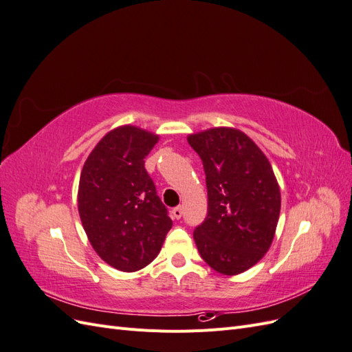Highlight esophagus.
Returning a JSON list of instances; mask_svg holds the SVG:
<instances>
[{"mask_svg": "<svg viewBox=\"0 0 352 352\" xmlns=\"http://www.w3.org/2000/svg\"><path fill=\"white\" fill-rule=\"evenodd\" d=\"M172 216H173V219L179 220L180 217H182V208H180V207H175V208L172 210Z\"/></svg>", "mask_w": 352, "mask_h": 352, "instance_id": "esophagus-1", "label": "esophagus"}]
</instances>
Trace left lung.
I'll use <instances>...</instances> for the list:
<instances>
[{"label":"left lung","instance_id":"left-lung-1","mask_svg":"<svg viewBox=\"0 0 352 352\" xmlns=\"http://www.w3.org/2000/svg\"><path fill=\"white\" fill-rule=\"evenodd\" d=\"M206 172L208 211L194 230L211 269L239 274L269 251L280 212V189L272 164L251 138L232 127L188 136Z\"/></svg>","mask_w":352,"mask_h":352}]
</instances>
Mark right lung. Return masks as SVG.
<instances>
[{
  "instance_id": "right-lung-1",
  "label": "right lung",
  "mask_w": 352,
  "mask_h": 352,
  "mask_svg": "<svg viewBox=\"0 0 352 352\" xmlns=\"http://www.w3.org/2000/svg\"><path fill=\"white\" fill-rule=\"evenodd\" d=\"M158 135L120 126L105 135L83 164L79 216L100 257L122 272L150 264L163 247L173 221L145 170V157Z\"/></svg>"
}]
</instances>
